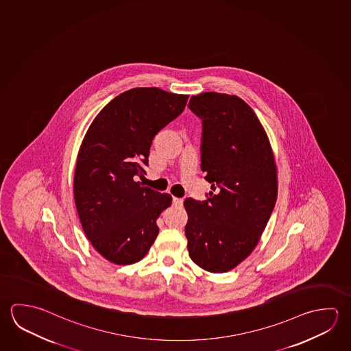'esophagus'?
Masks as SVG:
<instances>
[{"instance_id":"1","label":"esophagus","mask_w":351,"mask_h":351,"mask_svg":"<svg viewBox=\"0 0 351 351\" xmlns=\"http://www.w3.org/2000/svg\"><path fill=\"white\" fill-rule=\"evenodd\" d=\"M173 203L175 207H182V204H184V199H182V198H176V197H173Z\"/></svg>"}]
</instances>
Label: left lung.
I'll list each match as a JSON object with an SVG mask.
<instances>
[{
	"label": "left lung",
	"mask_w": 351,
	"mask_h": 351,
	"mask_svg": "<svg viewBox=\"0 0 351 351\" xmlns=\"http://www.w3.org/2000/svg\"><path fill=\"white\" fill-rule=\"evenodd\" d=\"M202 119L201 169L208 198H186L184 227L192 261L221 274L245 260L260 240L277 198V167L269 136L245 101L227 93L192 96Z\"/></svg>",
	"instance_id": "8db88e82"
}]
</instances>
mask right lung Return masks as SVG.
<instances>
[{
	"label": "right lung",
	"instance_id": "add662e5",
	"mask_svg": "<svg viewBox=\"0 0 351 351\" xmlns=\"http://www.w3.org/2000/svg\"><path fill=\"white\" fill-rule=\"evenodd\" d=\"M187 99L158 87L132 88L106 105L84 136L75 204L87 239L113 264L142 260L158 237L156 219L173 198L136 178L145 173L155 134L182 113Z\"/></svg>",
	"mask_w": 351,
	"mask_h": 351
}]
</instances>
